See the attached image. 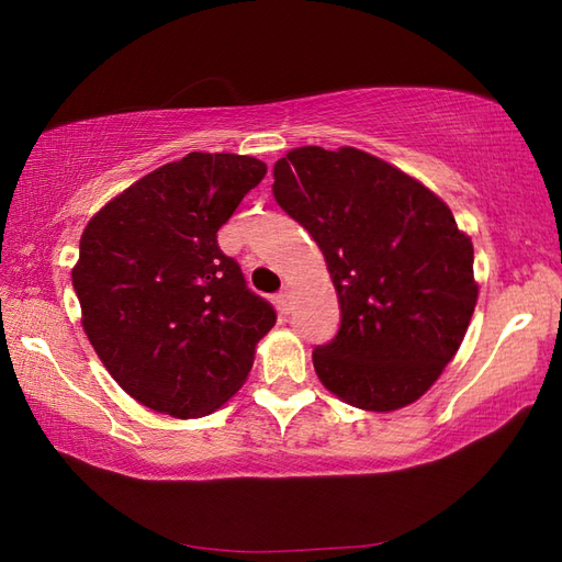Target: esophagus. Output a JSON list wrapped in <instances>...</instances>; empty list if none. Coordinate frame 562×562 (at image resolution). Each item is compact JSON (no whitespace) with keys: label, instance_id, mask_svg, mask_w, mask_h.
I'll return each instance as SVG.
<instances>
[{"label":"esophagus","instance_id":"1","mask_svg":"<svg viewBox=\"0 0 562 562\" xmlns=\"http://www.w3.org/2000/svg\"><path fill=\"white\" fill-rule=\"evenodd\" d=\"M278 306L282 308L284 314L292 312V308H294V294H292V290H282V292L278 294Z\"/></svg>","mask_w":562,"mask_h":562}]
</instances>
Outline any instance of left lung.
<instances>
[{
    "mask_svg": "<svg viewBox=\"0 0 562 562\" xmlns=\"http://www.w3.org/2000/svg\"><path fill=\"white\" fill-rule=\"evenodd\" d=\"M272 176L274 200L314 236L338 292V336L312 355L321 384L372 413L415 403L479 302L471 236L432 190L362 149L296 147Z\"/></svg>",
    "mask_w": 562,
    "mask_h": 562,
    "instance_id": "left-lung-1",
    "label": "left lung"
}]
</instances>
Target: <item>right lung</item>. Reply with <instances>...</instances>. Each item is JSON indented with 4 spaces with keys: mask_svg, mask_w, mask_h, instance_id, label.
<instances>
[{
    "mask_svg": "<svg viewBox=\"0 0 562 562\" xmlns=\"http://www.w3.org/2000/svg\"><path fill=\"white\" fill-rule=\"evenodd\" d=\"M268 166L190 151L93 214L71 284L81 326L125 393L147 408L202 417L241 389L274 308L222 254L220 226Z\"/></svg>",
    "mask_w": 562,
    "mask_h": 562,
    "instance_id": "right-lung-1",
    "label": "right lung"
}]
</instances>
